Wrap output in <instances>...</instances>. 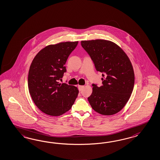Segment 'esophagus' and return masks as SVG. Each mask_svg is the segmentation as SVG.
<instances>
[{
	"label": "esophagus",
	"mask_w": 160,
	"mask_h": 160,
	"mask_svg": "<svg viewBox=\"0 0 160 160\" xmlns=\"http://www.w3.org/2000/svg\"><path fill=\"white\" fill-rule=\"evenodd\" d=\"M83 88H84V86H82V85H79L78 86V89H79V91H81Z\"/></svg>",
	"instance_id": "obj_1"
}]
</instances>
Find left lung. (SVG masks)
Instances as JSON below:
<instances>
[{
  "mask_svg": "<svg viewBox=\"0 0 160 160\" xmlns=\"http://www.w3.org/2000/svg\"><path fill=\"white\" fill-rule=\"evenodd\" d=\"M81 46L103 77V85L92 84V93L88 98L92 109L103 115L118 113L130 99L134 85V70L128 55L108 40L81 41Z\"/></svg>",
  "mask_w": 160,
  "mask_h": 160,
  "instance_id": "obj_1",
  "label": "left lung"
}]
</instances>
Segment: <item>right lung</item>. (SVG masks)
I'll use <instances>...</instances> for the list:
<instances>
[{
	"instance_id": "right-lung-1",
	"label": "right lung",
	"mask_w": 160,
	"mask_h": 160,
	"mask_svg": "<svg viewBox=\"0 0 160 160\" xmlns=\"http://www.w3.org/2000/svg\"><path fill=\"white\" fill-rule=\"evenodd\" d=\"M78 41L47 46L34 58L28 71L29 93L37 107L46 114L58 116L71 109L78 96V88L59 83L69 55Z\"/></svg>"
}]
</instances>
